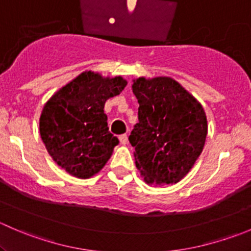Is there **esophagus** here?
I'll list each match as a JSON object with an SVG mask.
<instances>
[{
	"mask_svg": "<svg viewBox=\"0 0 251 251\" xmlns=\"http://www.w3.org/2000/svg\"><path fill=\"white\" fill-rule=\"evenodd\" d=\"M119 141H120V143L124 144V146H125V144H127V142H128L127 135H121V136H119Z\"/></svg>",
	"mask_w": 251,
	"mask_h": 251,
	"instance_id": "1",
	"label": "esophagus"
}]
</instances>
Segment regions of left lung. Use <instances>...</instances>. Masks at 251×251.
Returning <instances> with one entry per match:
<instances>
[{"label":"left lung","mask_w":251,"mask_h":251,"mask_svg":"<svg viewBox=\"0 0 251 251\" xmlns=\"http://www.w3.org/2000/svg\"><path fill=\"white\" fill-rule=\"evenodd\" d=\"M138 123L128 141L148 184H173L193 168L204 148L207 121L201 103L174 78L133 81Z\"/></svg>","instance_id":"obj_1"}]
</instances>
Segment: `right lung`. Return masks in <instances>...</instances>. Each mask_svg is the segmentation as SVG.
Instances as JSON below:
<instances>
[{
  "mask_svg": "<svg viewBox=\"0 0 251 251\" xmlns=\"http://www.w3.org/2000/svg\"><path fill=\"white\" fill-rule=\"evenodd\" d=\"M127 85L121 76L85 72L55 92L40 116V133L53 160L77 178H90L109 160L119 140L109 132L104 104Z\"/></svg>",
  "mask_w": 251,
  "mask_h": 251,
  "instance_id": "1",
  "label": "right lung"
}]
</instances>
